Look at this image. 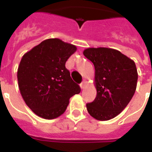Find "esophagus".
I'll list each match as a JSON object with an SVG mask.
<instances>
[{
  "label": "esophagus",
  "mask_w": 152,
  "mask_h": 152,
  "mask_svg": "<svg viewBox=\"0 0 152 152\" xmlns=\"http://www.w3.org/2000/svg\"><path fill=\"white\" fill-rule=\"evenodd\" d=\"M86 87H87V81H86V80H83L82 83H80V88L81 89H84Z\"/></svg>",
  "instance_id": "esophagus-1"
}]
</instances>
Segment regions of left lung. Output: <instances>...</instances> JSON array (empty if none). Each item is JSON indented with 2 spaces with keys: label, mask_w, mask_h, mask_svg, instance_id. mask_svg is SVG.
Returning a JSON list of instances; mask_svg holds the SVG:
<instances>
[{
  "label": "left lung",
  "mask_w": 152,
  "mask_h": 152,
  "mask_svg": "<svg viewBox=\"0 0 152 152\" xmlns=\"http://www.w3.org/2000/svg\"><path fill=\"white\" fill-rule=\"evenodd\" d=\"M83 53L95 66L94 83L97 91L95 100L86 105L87 110L96 120H110L127 106L136 91V64L114 49L88 48Z\"/></svg>",
  "instance_id": "8db88e82"
}]
</instances>
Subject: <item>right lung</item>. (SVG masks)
Masks as SVG:
<instances>
[{
  "instance_id": "1",
  "label": "right lung",
  "mask_w": 152,
  "mask_h": 152,
  "mask_svg": "<svg viewBox=\"0 0 152 152\" xmlns=\"http://www.w3.org/2000/svg\"><path fill=\"white\" fill-rule=\"evenodd\" d=\"M77 48L59 39H49L27 52L17 70L23 99L36 115L54 119L64 113L69 99L80 92L65 63Z\"/></svg>"
}]
</instances>
